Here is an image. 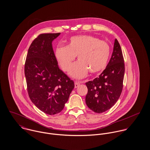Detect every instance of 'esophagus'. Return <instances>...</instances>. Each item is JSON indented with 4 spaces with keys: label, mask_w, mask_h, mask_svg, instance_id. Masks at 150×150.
Segmentation results:
<instances>
[{
    "label": "esophagus",
    "mask_w": 150,
    "mask_h": 150,
    "mask_svg": "<svg viewBox=\"0 0 150 150\" xmlns=\"http://www.w3.org/2000/svg\"><path fill=\"white\" fill-rule=\"evenodd\" d=\"M80 84H81V83L80 82H79V81H76L75 83H74V87L76 88H77L80 85Z\"/></svg>",
    "instance_id": "1"
}]
</instances>
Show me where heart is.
Masks as SVG:
<instances>
[{
	"mask_svg": "<svg viewBox=\"0 0 150 150\" xmlns=\"http://www.w3.org/2000/svg\"><path fill=\"white\" fill-rule=\"evenodd\" d=\"M110 55V45L91 35L72 36L66 47H58L55 51L58 64L67 73L77 56L79 62L73 65L70 71L71 76L76 79L85 77L88 71L95 74L105 70Z\"/></svg>",
	"mask_w": 150,
	"mask_h": 150,
	"instance_id": "obj_1",
	"label": "heart"
}]
</instances>
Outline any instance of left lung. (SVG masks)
Wrapping results in <instances>:
<instances>
[{
    "instance_id": "8db88e82",
    "label": "left lung",
    "mask_w": 150,
    "mask_h": 150,
    "mask_svg": "<svg viewBox=\"0 0 150 150\" xmlns=\"http://www.w3.org/2000/svg\"><path fill=\"white\" fill-rule=\"evenodd\" d=\"M125 64L121 46L115 40L113 52L106 69L93 81L86 83L87 106L97 113L112 107L118 100L123 88Z\"/></svg>"
}]
</instances>
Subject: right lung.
Segmentation results:
<instances>
[{
	"label": "right lung",
	"instance_id": "obj_1",
	"mask_svg": "<svg viewBox=\"0 0 150 150\" xmlns=\"http://www.w3.org/2000/svg\"><path fill=\"white\" fill-rule=\"evenodd\" d=\"M61 33L39 35L31 43L25 64L29 96L48 115L60 112L74 87V81L59 68L52 42Z\"/></svg>",
	"mask_w": 150,
	"mask_h": 150
}]
</instances>
